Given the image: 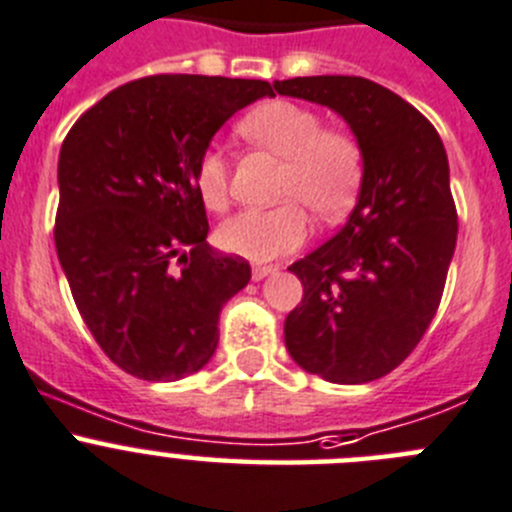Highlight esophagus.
I'll use <instances>...</instances> for the list:
<instances>
[{"label":"esophagus","mask_w":512,"mask_h":512,"mask_svg":"<svg viewBox=\"0 0 512 512\" xmlns=\"http://www.w3.org/2000/svg\"><path fill=\"white\" fill-rule=\"evenodd\" d=\"M278 270V267H272V265H255L252 267V280H262L267 278V275H272V272Z\"/></svg>","instance_id":"obj_1"}]
</instances>
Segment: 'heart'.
<instances>
[{
  "label": "heart",
  "mask_w": 512,
  "mask_h": 512,
  "mask_svg": "<svg viewBox=\"0 0 512 512\" xmlns=\"http://www.w3.org/2000/svg\"><path fill=\"white\" fill-rule=\"evenodd\" d=\"M247 141L283 159L280 197L288 199L272 209H245L217 229L224 252L252 262H267L303 245L308 217L299 202L318 217H338L351 207L361 174L364 151L346 131L323 128V118L293 100H267L240 121ZM194 189L212 212L229 202L227 161L214 146L204 148L194 164Z\"/></svg>",
  "instance_id": "1"
}]
</instances>
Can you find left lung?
Segmentation results:
<instances>
[{
  "mask_svg": "<svg viewBox=\"0 0 512 512\" xmlns=\"http://www.w3.org/2000/svg\"><path fill=\"white\" fill-rule=\"evenodd\" d=\"M275 90L328 105L364 151L346 224L288 267L303 300L285 318V346L333 384L376 381L417 348L442 300L457 245L447 151L414 105L374 80L315 75Z\"/></svg>",
  "mask_w": 512,
  "mask_h": 512,
  "instance_id": "1",
  "label": "left lung"
}]
</instances>
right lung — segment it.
Returning <instances> with one entry per match:
<instances>
[{"instance_id": "right-lung-1", "label": "right lung", "mask_w": 512, "mask_h": 512, "mask_svg": "<svg viewBox=\"0 0 512 512\" xmlns=\"http://www.w3.org/2000/svg\"><path fill=\"white\" fill-rule=\"evenodd\" d=\"M265 80L148 75L100 98L60 148L55 247L103 353L143 381L202 369L250 262L207 245L194 164Z\"/></svg>"}]
</instances>
